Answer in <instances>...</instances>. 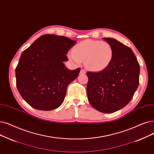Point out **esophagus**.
Returning <instances> with one entry per match:
<instances>
[{
    "mask_svg": "<svg viewBox=\"0 0 154 154\" xmlns=\"http://www.w3.org/2000/svg\"><path fill=\"white\" fill-rule=\"evenodd\" d=\"M85 73H86V71L84 69H81V72H80V73H81V74H84Z\"/></svg>",
    "mask_w": 154,
    "mask_h": 154,
    "instance_id": "obj_1",
    "label": "esophagus"
}]
</instances>
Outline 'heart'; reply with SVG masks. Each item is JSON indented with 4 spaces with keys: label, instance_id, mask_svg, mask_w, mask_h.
<instances>
[{
    "label": "heart",
    "instance_id": "b5f03b06",
    "mask_svg": "<svg viewBox=\"0 0 154 154\" xmlns=\"http://www.w3.org/2000/svg\"><path fill=\"white\" fill-rule=\"evenodd\" d=\"M69 58L77 63L84 60L89 69L99 72L110 65L113 58V49L110 43L99 40L85 39L77 44Z\"/></svg>",
    "mask_w": 154,
    "mask_h": 154
}]
</instances>
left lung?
I'll use <instances>...</instances> for the list:
<instances>
[{
    "label": "left lung",
    "instance_id": "1",
    "mask_svg": "<svg viewBox=\"0 0 154 154\" xmlns=\"http://www.w3.org/2000/svg\"><path fill=\"white\" fill-rule=\"evenodd\" d=\"M103 39L112 46L113 58L103 70L86 73L87 94L94 108L111 113L124 108L131 101L139 84L140 65L128 46L113 38Z\"/></svg>",
    "mask_w": 154,
    "mask_h": 154
}]
</instances>
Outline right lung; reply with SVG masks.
Listing matches in <instances>:
<instances>
[{
  "label": "right lung",
  "instance_id": "1",
  "mask_svg": "<svg viewBox=\"0 0 154 154\" xmlns=\"http://www.w3.org/2000/svg\"><path fill=\"white\" fill-rule=\"evenodd\" d=\"M76 43L65 36L44 35L22 53L16 68V85L33 108L50 111L63 102L67 86L81 70H69L63 63Z\"/></svg>",
  "mask_w": 154,
  "mask_h": 154
}]
</instances>
